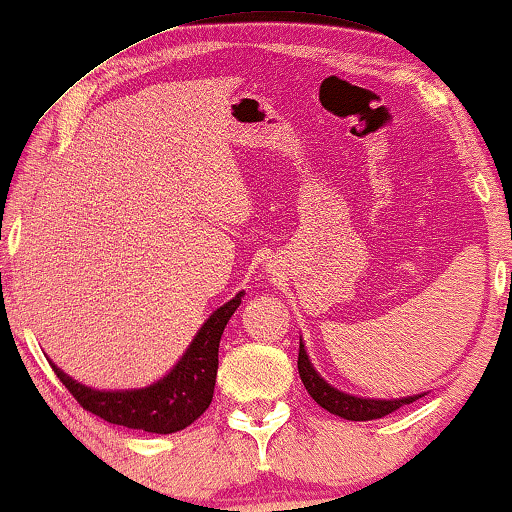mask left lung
Returning <instances> with one entry per match:
<instances>
[{
    "mask_svg": "<svg viewBox=\"0 0 512 512\" xmlns=\"http://www.w3.org/2000/svg\"><path fill=\"white\" fill-rule=\"evenodd\" d=\"M297 368H300V377L304 382L309 396L316 400L320 407H325L327 412H332L341 419L348 421H373L382 419L391 412L400 410L403 405H410L414 400H419L426 393H419V396H407V398H391V400H380V398H361L352 396V393H345L329 384L325 377H322L316 368H313L309 355H306L304 343L300 338V357H297Z\"/></svg>",
    "mask_w": 512,
    "mask_h": 512,
    "instance_id": "8db88e82",
    "label": "left lung"
}]
</instances>
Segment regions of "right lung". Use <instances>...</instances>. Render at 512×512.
<instances>
[{"label":"right lung","instance_id":"obj_1","mask_svg":"<svg viewBox=\"0 0 512 512\" xmlns=\"http://www.w3.org/2000/svg\"><path fill=\"white\" fill-rule=\"evenodd\" d=\"M242 297L245 293L240 290L233 300L212 311V316L203 322L176 366L148 387L100 391L73 380L52 359L50 366L86 412L116 423V426L171 435V432L190 426L208 410L212 393H215L219 341H222L226 322L240 306Z\"/></svg>","mask_w":512,"mask_h":512}]
</instances>
